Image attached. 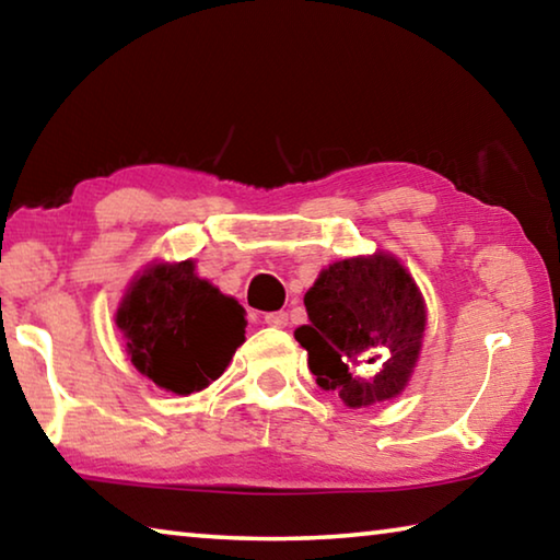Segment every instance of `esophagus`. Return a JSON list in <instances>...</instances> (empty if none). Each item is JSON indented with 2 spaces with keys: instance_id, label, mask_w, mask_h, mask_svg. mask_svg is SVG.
Wrapping results in <instances>:
<instances>
[{
  "instance_id": "34e87169",
  "label": "esophagus",
  "mask_w": 560,
  "mask_h": 560,
  "mask_svg": "<svg viewBox=\"0 0 560 560\" xmlns=\"http://www.w3.org/2000/svg\"><path fill=\"white\" fill-rule=\"evenodd\" d=\"M264 324L273 328H287L289 326V314L287 311H271V314L264 316Z\"/></svg>"
}]
</instances>
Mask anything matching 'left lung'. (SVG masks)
I'll use <instances>...</instances> for the list:
<instances>
[{
  "label": "left lung",
  "instance_id": "1",
  "mask_svg": "<svg viewBox=\"0 0 560 560\" xmlns=\"http://www.w3.org/2000/svg\"><path fill=\"white\" fill-rule=\"evenodd\" d=\"M303 303L308 326L293 336L324 390H336L348 407L405 390L422 346L424 301L400 261L373 254L330 264Z\"/></svg>",
  "mask_w": 560,
  "mask_h": 560
}]
</instances>
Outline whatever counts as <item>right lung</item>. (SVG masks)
<instances>
[{"mask_svg":"<svg viewBox=\"0 0 560 560\" xmlns=\"http://www.w3.org/2000/svg\"><path fill=\"white\" fill-rule=\"evenodd\" d=\"M116 324L132 365L170 393L202 390L244 343V308L195 277V264H155L130 283Z\"/></svg>","mask_w":560,"mask_h":560,"instance_id":"obj_1","label":"right lung"}]
</instances>
